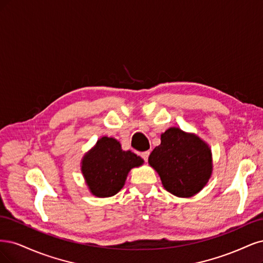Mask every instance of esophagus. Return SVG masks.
Returning a JSON list of instances; mask_svg holds the SVG:
<instances>
[{
	"label": "esophagus",
	"mask_w": 263,
	"mask_h": 263,
	"mask_svg": "<svg viewBox=\"0 0 263 263\" xmlns=\"http://www.w3.org/2000/svg\"><path fill=\"white\" fill-rule=\"evenodd\" d=\"M148 156H149V151H146V152H143V153H141V157L144 159V162H147L148 159Z\"/></svg>",
	"instance_id": "obj_1"
}]
</instances>
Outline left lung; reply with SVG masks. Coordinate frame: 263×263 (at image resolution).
<instances>
[{"instance_id":"8db88e82","label":"left lung","mask_w":263,"mask_h":263,"mask_svg":"<svg viewBox=\"0 0 263 263\" xmlns=\"http://www.w3.org/2000/svg\"><path fill=\"white\" fill-rule=\"evenodd\" d=\"M148 163L158 173L164 188L176 197L187 198L206 184L212 173L211 151L197 135L178 128L162 134Z\"/></svg>"}]
</instances>
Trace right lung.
Here are the masks:
<instances>
[{
	"instance_id": "obj_1",
	"label": "right lung",
	"mask_w": 263,
	"mask_h": 263,
	"mask_svg": "<svg viewBox=\"0 0 263 263\" xmlns=\"http://www.w3.org/2000/svg\"><path fill=\"white\" fill-rule=\"evenodd\" d=\"M142 164L140 156L131 151H122L117 140L104 137L84 157L82 172L91 193L108 198L123 187L130 169Z\"/></svg>"
}]
</instances>
